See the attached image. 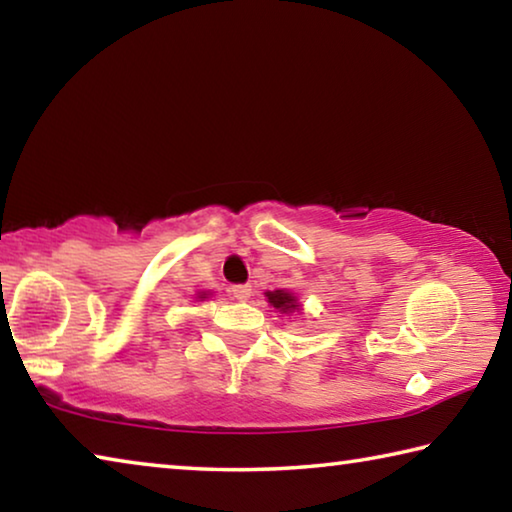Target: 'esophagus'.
Here are the masks:
<instances>
[{
    "mask_svg": "<svg viewBox=\"0 0 512 512\" xmlns=\"http://www.w3.org/2000/svg\"><path fill=\"white\" fill-rule=\"evenodd\" d=\"M230 296L239 302H246L250 296H253V289H250L248 284H232Z\"/></svg>",
    "mask_w": 512,
    "mask_h": 512,
    "instance_id": "34e87169",
    "label": "esophagus"
}]
</instances>
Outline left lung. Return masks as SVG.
I'll list each match as a JSON object with an SVG mask.
<instances>
[{
    "label": "left lung",
    "mask_w": 512,
    "mask_h": 512,
    "mask_svg": "<svg viewBox=\"0 0 512 512\" xmlns=\"http://www.w3.org/2000/svg\"><path fill=\"white\" fill-rule=\"evenodd\" d=\"M266 298H268V305L275 307L280 314H293V311L300 309L298 298L289 291H282V289L266 291Z\"/></svg>",
    "instance_id": "obj_1"
}]
</instances>
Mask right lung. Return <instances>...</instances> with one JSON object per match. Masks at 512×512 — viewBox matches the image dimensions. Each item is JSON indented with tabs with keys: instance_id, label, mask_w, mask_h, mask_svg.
Here are the masks:
<instances>
[{
	"instance_id": "add662e5",
	"label": "right lung",
	"mask_w": 512,
	"mask_h": 512,
	"mask_svg": "<svg viewBox=\"0 0 512 512\" xmlns=\"http://www.w3.org/2000/svg\"><path fill=\"white\" fill-rule=\"evenodd\" d=\"M207 296H210V293H205V291H201V293H198V300H205Z\"/></svg>"
}]
</instances>
